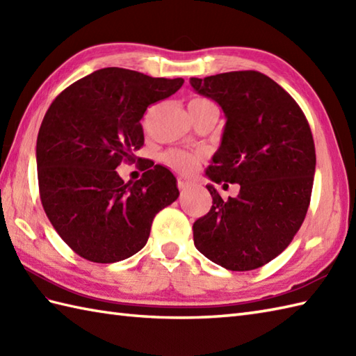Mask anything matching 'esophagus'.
<instances>
[{"label": "esophagus", "instance_id": "obj_1", "mask_svg": "<svg viewBox=\"0 0 356 356\" xmlns=\"http://www.w3.org/2000/svg\"><path fill=\"white\" fill-rule=\"evenodd\" d=\"M177 186H179V190H190V188L194 186V182H193L191 179L179 177L177 179Z\"/></svg>", "mask_w": 356, "mask_h": 356}]
</instances>
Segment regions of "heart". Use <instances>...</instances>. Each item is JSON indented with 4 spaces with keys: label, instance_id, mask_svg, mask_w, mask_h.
<instances>
[{
    "label": "heart",
    "instance_id": "b5f03b06",
    "mask_svg": "<svg viewBox=\"0 0 356 356\" xmlns=\"http://www.w3.org/2000/svg\"><path fill=\"white\" fill-rule=\"evenodd\" d=\"M194 101L208 102L207 99H194ZM163 162L168 165L171 170L177 172H191L195 166H197L199 157L193 153H188V151L171 149L168 153L163 154Z\"/></svg>",
    "mask_w": 356,
    "mask_h": 356
}]
</instances>
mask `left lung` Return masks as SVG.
Listing matches in <instances>:
<instances>
[{"label":"left lung","mask_w":356,"mask_h":356,"mask_svg":"<svg viewBox=\"0 0 356 356\" xmlns=\"http://www.w3.org/2000/svg\"><path fill=\"white\" fill-rule=\"evenodd\" d=\"M190 84L226 116L207 176L240 185L228 200L207 185L213 207L193 225L194 245L225 269L261 268L289 246L311 203L316 163L311 127L293 97L260 72L191 78Z\"/></svg>","instance_id":"obj_1"}]
</instances>
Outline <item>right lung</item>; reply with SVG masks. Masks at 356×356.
I'll use <instances>...</instances> for the list:
<instances>
[{"label": "right lung", "mask_w": 356, "mask_h": 356, "mask_svg": "<svg viewBox=\"0 0 356 356\" xmlns=\"http://www.w3.org/2000/svg\"><path fill=\"white\" fill-rule=\"evenodd\" d=\"M182 86V78L108 67L73 82L45 113L36 140L41 203L82 259L115 263L139 252L156 214L179 197L162 165L128 184L116 168L143 145V113Z\"/></svg>", "instance_id": "right-lung-1"}]
</instances>
